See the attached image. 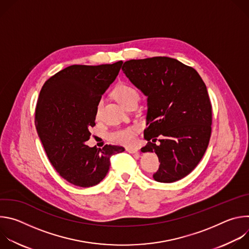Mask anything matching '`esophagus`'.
I'll use <instances>...</instances> for the list:
<instances>
[{"label":"esophagus","mask_w":249,"mask_h":249,"mask_svg":"<svg viewBox=\"0 0 249 249\" xmlns=\"http://www.w3.org/2000/svg\"><path fill=\"white\" fill-rule=\"evenodd\" d=\"M126 151L130 154H136V155L139 153L138 149H136V148H126Z\"/></svg>","instance_id":"esophagus-1"}]
</instances>
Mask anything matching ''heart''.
Here are the masks:
<instances>
[{
    "label": "heart",
    "instance_id": "obj_1",
    "mask_svg": "<svg viewBox=\"0 0 249 249\" xmlns=\"http://www.w3.org/2000/svg\"><path fill=\"white\" fill-rule=\"evenodd\" d=\"M113 96L120 102L123 106H126L132 101H137L140 98L139 91L131 85L120 84L112 91ZM102 108V100H99L95 107V117L100 116ZM139 128L137 126H130L126 128H121L113 131L109 135V139L114 143L122 146H131L135 142V137Z\"/></svg>",
    "mask_w": 249,
    "mask_h": 249
}]
</instances>
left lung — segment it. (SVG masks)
Segmentation results:
<instances>
[{
    "mask_svg": "<svg viewBox=\"0 0 249 249\" xmlns=\"http://www.w3.org/2000/svg\"><path fill=\"white\" fill-rule=\"evenodd\" d=\"M127 78L148 96V144L160 162L154 179L171 183L188 175L203 158L212 132V104L197 71L169 57L126 61ZM160 144L154 143L157 137Z\"/></svg>",
    "mask_w": 249,
    "mask_h": 249,
    "instance_id": "obj_1",
    "label": "left lung"
}]
</instances>
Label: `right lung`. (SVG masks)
Returning <instances> with one entry per match:
<instances>
[{"label": "right lung", "mask_w": 249, "mask_h": 249, "mask_svg": "<svg viewBox=\"0 0 249 249\" xmlns=\"http://www.w3.org/2000/svg\"><path fill=\"white\" fill-rule=\"evenodd\" d=\"M123 62L98 66L72 65L43 85L35 108V126L56 171L71 184L91 187L107 174L111 156L123 147L89 148V127L95 125V107L116 79Z\"/></svg>", "instance_id": "1"}]
</instances>
